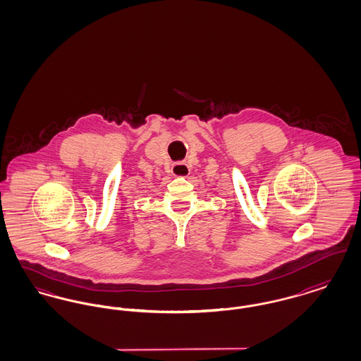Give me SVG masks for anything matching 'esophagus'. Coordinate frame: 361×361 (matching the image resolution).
<instances>
[{
	"label": "esophagus",
	"instance_id": "esophagus-1",
	"mask_svg": "<svg viewBox=\"0 0 361 361\" xmlns=\"http://www.w3.org/2000/svg\"><path fill=\"white\" fill-rule=\"evenodd\" d=\"M190 173V168L185 162H176L173 164L172 174L176 177H187Z\"/></svg>",
	"mask_w": 361,
	"mask_h": 361
}]
</instances>
